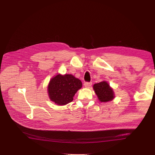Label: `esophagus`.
<instances>
[{"label": "esophagus", "mask_w": 155, "mask_h": 155, "mask_svg": "<svg viewBox=\"0 0 155 155\" xmlns=\"http://www.w3.org/2000/svg\"><path fill=\"white\" fill-rule=\"evenodd\" d=\"M84 85H85V87L86 88H89L92 85V83H91V82H85V83H84Z\"/></svg>", "instance_id": "1"}]
</instances>
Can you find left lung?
<instances>
[{"instance_id":"8db88e82","label":"left lung","mask_w":155,"mask_h":155,"mask_svg":"<svg viewBox=\"0 0 155 155\" xmlns=\"http://www.w3.org/2000/svg\"><path fill=\"white\" fill-rule=\"evenodd\" d=\"M93 88L101 102L110 101L114 98L113 90L105 81L94 84Z\"/></svg>"}]
</instances>
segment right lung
Listing matches in <instances>:
<instances>
[{"label":"right lung","instance_id":"1","mask_svg":"<svg viewBox=\"0 0 155 155\" xmlns=\"http://www.w3.org/2000/svg\"><path fill=\"white\" fill-rule=\"evenodd\" d=\"M82 87V83L72 74L61 75L52 78L48 86L51 101L58 105H64L73 101V97Z\"/></svg>","mask_w":155,"mask_h":155}]
</instances>
